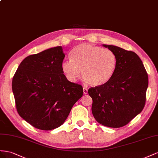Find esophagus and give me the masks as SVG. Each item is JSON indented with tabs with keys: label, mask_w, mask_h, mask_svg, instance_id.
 <instances>
[{
	"label": "esophagus",
	"mask_w": 158,
	"mask_h": 158,
	"mask_svg": "<svg viewBox=\"0 0 158 158\" xmlns=\"http://www.w3.org/2000/svg\"><path fill=\"white\" fill-rule=\"evenodd\" d=\"M87 93H88V89H87V88L83 87V93H84L85 94H87Z\"/></svg>",
	"instance_id": "obj_1"
}]
</instances>
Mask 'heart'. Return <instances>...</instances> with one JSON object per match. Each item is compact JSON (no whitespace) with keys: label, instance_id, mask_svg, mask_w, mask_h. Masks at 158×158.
I'll return each instance as SVG.
<instances>
[{"label":"heart","instance_id":"heart-1","mask_svg":"<svg viewBox=\"0 0 158 158\" xmlns=\"http://www.w3.org/2000/svg\"><path fill=\"white\" fill-rule=\"evenodd\" d=\"M72 61L63 62L61 69L70 82L75 83L81 76L93 86H100L109 81L116 67L115 53L109 49L81 44L71 54Z\"/></svg>","mask_w":158,"mask_h":158}]
</instances>
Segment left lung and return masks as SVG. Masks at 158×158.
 <instances>
[{
    "label": "left lung",
    "instance_id": "obj_1",
    "mask_svg": "<svg viewBox=\"0 0 158 158\" xmlns=\"http://www.w3.org/2000/svg\"><path fill=\"white\" fill-rule=\"evenodd\" d=\"M102 46L115 53L117 64L109 81L88 90L93 99L92 113L103 126L123 127L145 106L148 76L136 53L111 45Z\"/></svg>",
    "mask_w": 158,
    "mask_h": 158
}]
</instances>
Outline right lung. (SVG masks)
I'll return each instance as SVG.
<instances>
[{
	"instance_id": "obj_1",
	"label": "right lung",
	"mask_w": 158,
	"mask_h": 158,
	"mask_svg": "<svg viewBox=\"0 0 158 158\" xmlns=\"http://www.w3.org/2000/svg\"><path fill=\"white\" fill-rule=\"evenodd\" d=\"M61 46L26 57L13 77L12 87L18 113L34 128L51 130L64 123L83 87L67 79L61 69Z\"/></svg>"
}]
</instances>
